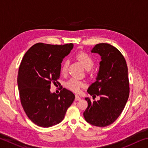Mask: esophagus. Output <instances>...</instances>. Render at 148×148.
<instances>
[{"mask_svg":"<svg viewBox=\"0 0 148 148\" xmlns=\"http://www.w3.org/2000/svg\"><path fill=\"white\" fill-rule=\"evenodd\" d=\"M80 100H81V98H80L79 95H76V97H75V101H80Z\"/></svg>","mask_w":148,"mask_h":148,"instance_id":"obj_1","label":"esophagus"}]
</instances>
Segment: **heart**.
Returning <instances> with one entry per match:
<instances>
[{
	"mask_svg": "<svg viewBox=\"0 0 148 148\" xmlns=\"http://www.w3.org/2000/svg\"><path fill=\"white\" fill-rule=\"evenodd\" d=\"M76 57L79 61L82 62L85 69L87 70V71H89V70H91L92 68L94 65V60L89 54L85 53V52H79V53L77 54ZM69 64V60H65L61 67V72L62 74H65L68 71ZM84 86V83L83 82L80 81V80L76 78H74V77L68 80L66 83V86L67 88L76 92H79L81 87Z\"/></svg>",
	"mask_w": 148,
	"mask_h": 148,
	"instance_id": "1",
	"label": "heart"
}]
</instances>
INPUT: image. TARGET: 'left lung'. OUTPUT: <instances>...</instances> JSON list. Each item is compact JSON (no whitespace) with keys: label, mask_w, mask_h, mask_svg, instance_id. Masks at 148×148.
Segmentation results:
<instances>
[{"label":"left lung","mask_w":148,"mask_h":148,"mask_svg":"<svg viewBox=\"0 0 148 148\" xmlns=\"http://www.w3.org/2000/svg\"><path fill=\"white\" fill-rule=\"evenodd\" d=\"M91 53L101 57L96 81L87 89L95 99L100 95L99 101L91 102L86 97L88 106L84 112L86 121L97 127L108 126L116 121L127 103L129 95L128 69L126 61L118 49L109 44L95 45Z\"/></svg>","instance_id":"obj_1"}]
</instances>
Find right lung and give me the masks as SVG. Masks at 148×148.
<instances>
[{
    "mask_svg": "<svg viewBox=\"0 0 148 148\" xmlns=\"http://www.w3.org/2000/svg\"><path fill=\"white\" fill-rule=\"evenodd\" d=\"M73 47L38 43L22 59L17 76L20 100L27 116L38 126L47 128L61 123L74 101L75 95L68 89L58 95L50 91L51 84L60 77L62 59Z\"/></svg>",
    "mask_w": 148,
    "mask_h": 148,
    "instance_id": "1",
    "label": "right lung"
}]
</instances>
